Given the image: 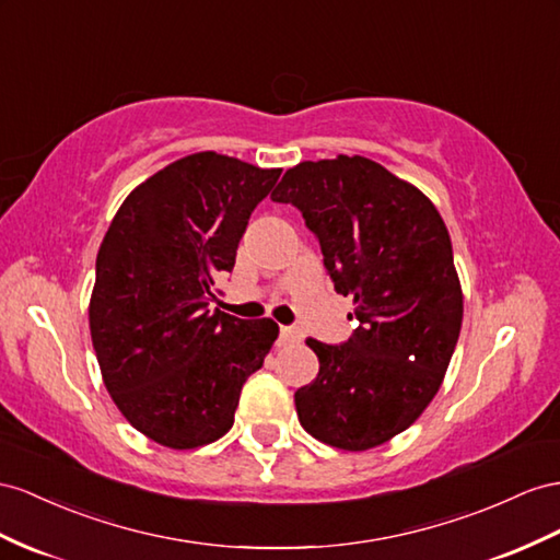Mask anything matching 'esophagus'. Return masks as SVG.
Returning <instances> with one entry per match:
<instances>
[{"mask_svg": "<svg viewBox=\"0 0 560 560\" xmlns=\"http://www.w3.org/2000/svg\"><path fill=\"white\" fill-rule=\"evenodd\" d=\"M300 338H303V334H300L298 328L281 326V342H298Z\"/></svg>", "mask_w": 560, "mask_h": 560, "instance_id": "34e87169", "label": "esophagus"}]
</instances>
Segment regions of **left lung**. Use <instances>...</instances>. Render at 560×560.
<instances>
[{"label": "left lung", "instance_id": "8db88e82", "mask_svg": "<svg viewBox=\"0 0 560 560\" xmlns=\"http://www.w3.org/2000/svg\"><path fill=\"white\" fill-rule=\"evenodd\" d=\"M271 198L303 212L360 319L346 346L307 340L319 374L295 393L300 425L338 450H374L433 402L462 331L447 226L421 189L364 155L298 163Z\"/></svg>", "mask_w": 560, "mask_h": 560}]
</instances>
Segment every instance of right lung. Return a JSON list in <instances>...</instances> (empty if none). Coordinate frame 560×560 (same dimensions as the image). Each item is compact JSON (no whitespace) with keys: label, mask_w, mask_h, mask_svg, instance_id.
<instances>
[{"label":"right lung","mask_w":560,"mask_h":560,"mask_svg":"<svg viewBox=\"0 0 560 560\" xmlns=\"http://www.w3.org/2000/svg\"><path fill=\"white\" fill-rule=\"evenodd\" d=\"M279 175L214 151L184 155L132 189L98 248L90 298L98 369L122 417L163 447L220 440L279 336L271 319L208 307Z\"/></svg>","instance_id":"add662e5"}]
</instances>
